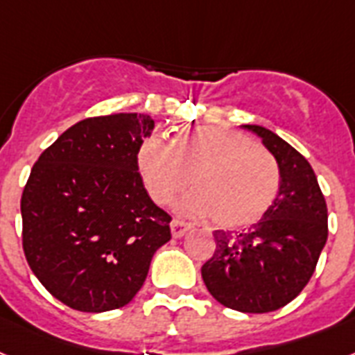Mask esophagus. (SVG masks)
I'll return each mask as SVG.
<instances>
[{
	"label": "esophagus",
	"instance_id": "34e87169",
	"mask_svg": "<svg viewBox=\"0 0 355 355\" xmlns=\"http://www.w3.org/2000/svg\"><path fill=\"white\" fill-rule=\"evenodd\" d=\"M171 230L174 237H183L184 234L190 230V225L184 223L183 219H174V221L171 223Z\"/></svg>",
	"mask_w": 355,
	"mask_h": 355
}]
</instances>
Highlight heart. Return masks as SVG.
Instances as JSON below:
<instances>
[{
	"label": "heart",
	"mask_w": 355,
	"mask_h": 355,
	"mask_svg": "<svg viewBox=\"0 0 355 355\" xmlns=\"http://www.w3.org/2000/svg\"><path fill=\"white\" fill-rule=\"evenodd\" d=\"M136 161L146 192L157 205H171L194 183L196 190L181 199L178 210L210 216L225 230L256 225L279 192L276 157L230 128H181L174 143L152 134L139 145Z\"/></svg>",
	"instance_id": "1"
}]
</instances>
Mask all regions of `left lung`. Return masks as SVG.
<instances>
[{"mask_svg":"<svg viewBox=\"0 0 355 355\" xmlns=\"http://www.w3.org/2000/svg\"><path fill=\"white\" fill-rule=\"evenodd\" d=\"M243 128L261 137L279 166V192L248 232L216 230V250L201 266L216 301L247 314H265L300 295L315 270L329 214L312 166L294 146L259 125Z\"/></svg>","mask_w":355,"mask_h":355,"instance_id":"1","label":"left lung"}]
</instances>
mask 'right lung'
<instances>
[{
    "mask_svg": "<svg viewBox=\"0 0 355 355\" xmlns=\"http://www.w3.org/2000/svg\"><path fill=\"white\" fill-rule=\"evenodd\" d=\"M148 114L76 123L32 166L21 196L23 250L34 276L79 312H107L139 292L171 216L150 199L137 150Z\"/></svg>",
    "mask_w": 355,
    "mask_h": 355,
    "instance_id": "right-lung-1",
    "label": "right lung"
}]
</instances>
